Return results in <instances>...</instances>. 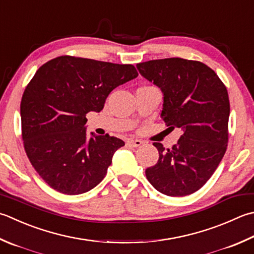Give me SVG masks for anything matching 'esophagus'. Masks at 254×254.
I'll return each mask as SVG.
<instances>
[{
    "instance_id": "esophagus-1",
    "label": "esophagus",
    "mask_w": 254,
    "mask_h": 254,
    "mask_svg": "<svg viewBox=\"0 0 254 254\" xmlns=\"http://www.w3.org/2000/svg\"><path fill=\"white\" fill-rule=\"evenodd\" d=\"M142 143H143V142H142L141 140H137V138H131V140L127 141V144H128V145H130L131 147H137V146H140Z\"/></svg>"
}]
</instances>
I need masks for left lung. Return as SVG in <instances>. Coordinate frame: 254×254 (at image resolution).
I'll return each mask as SVG.
<instances>
[{"label": "left lung", "mask_w": 254, "mask_h": 254, "mask_svg": "<svg viewBox=\"0 0 254 254\" xmlns=\"http://www.w3.org/2000/svg\"><path fill=\"white\" fill-rule=\"evenodd\" d=\"M164 93L162 119L183 134L172 148L153 143L158 161L146 168L147 181L164 195L187 196L212 176L227 151L230 102L227 88L210 67L183 58L136 64Z\"/></svg>", "instance_id": "obj_1"}]
</instances>
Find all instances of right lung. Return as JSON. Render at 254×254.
Wrapping results in <instances>:
<instances>
[{"label": "right lung", "mask_w": 254, "mask_h": 254, "mask_svg": "<svg viewBox=\"0 0 254 254\" xmlns=\"http://www.w3.org/2000/svg\"><path fill=\"white\" fill-rule=\"evenodd\" d=\"M133 64L59 56L38 68L21 101L29 162L53 190L79 195L100 183L120 138L86 134L87 113L100 112L114 88L136 78Z\"/></svg>", "instance_id": "add662e5"}]
</instances>
